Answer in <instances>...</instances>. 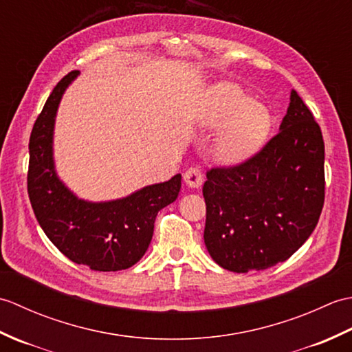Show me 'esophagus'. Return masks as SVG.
I'll use <instances>...</instances> for the list:
<instances>
[{
	"instance_id": "1",
	"label": "esophagus",
	"mask_w": 352,
	"mask_h": 352,
	"mask_svg": "<svg viewBox=\"0 0 352 352\" xmlns=\"http://www.w3.org/2000/svg\"><path fill=\"white\" fill-rule=\"evenodd\" d=\"M183 178H184L186 186L190 189H198L204 182V177H203V174H201V170L198 168H190L186 170Z\"/></svg>"
}]
</instances>
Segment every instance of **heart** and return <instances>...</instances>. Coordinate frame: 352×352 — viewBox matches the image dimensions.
Wrapping results in <instances>:
<instances>
[{
  "label": "heart",
  "instance_id": "heart-1",
  "mask_svg": "<svg viewBox=\"0 0 352 352\" xmlns=\"http://www.w3.org/2000/svg\"><path fill=\"white\" fill-rule=\"evenodd\" d=\"M197 124L221 130L213 142V155L221 164L234 166L258 151L271 129V116L239 86L216 83L201 96Z\"/></svg>",
  "mask_w": 352,
  "mask_h": 352
}]
</instances>
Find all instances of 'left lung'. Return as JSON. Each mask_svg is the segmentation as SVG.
Here are the masks:
<instances>
[{
	"label": "left lung",
	"instance_id": "left-lung-1",
	"mask_svg": "<svg viewBox=\"0 0 352 352\" xmlns=\"http://www.w3.org/2000/svg\"><path fill=\"white\" fill-rule=\"evenodd\" d=\"M322 133L292 89L280 131L239 166L207 172L204 243L221 267L245 274L287 260L324 207Z\"/></svg>",
	"mask_w": 352,
	"mask_h": 352
}]
</instances>
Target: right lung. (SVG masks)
I'll return each instance as SVG.
<instances>
[{
	"label": "right lung",
	"mask_w": 352,
	"mask_h": 352,
	"mask_svg": "<svg viewBox=\"0 0 352 352\" xmlns=\"http://www.w3.org/2000/svg\"><path fill=\"white\" fill-rule=\"evenodd\" d=\"M78 76V71H72L58 81L34 122L28 145L30 203L43 233L74 263L94 271H122L144 257L155 216L177 199L182 174L118 199L78 198L58 177L54 160L57 110L66 89Z\"/></svg>",
	"instance_id": "1"
}]
</instances>
